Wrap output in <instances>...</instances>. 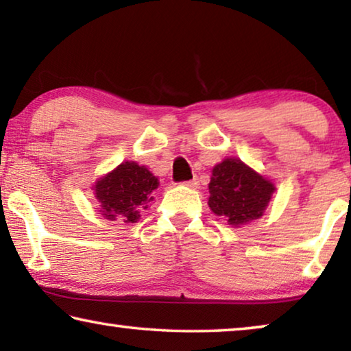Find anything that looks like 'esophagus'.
Listing matches in <instances>:
<instances>
[{
    "mask_svg": "<svg viewBox=\"0 0 351 351\" xmlns=\"http://www.w3.org/2000/svg\"><path fill=\"white\" fill-rule=\"evenodd\" d=\"M187 186L192 187V189H198V186H200V181H198V178H193L192 181H187Z\"/></svg>",
    "mask_w": 351,
    "mask_h": 351,
    "instance_id": "34e87169",
    "label": "esophagus"
}]
</instances>
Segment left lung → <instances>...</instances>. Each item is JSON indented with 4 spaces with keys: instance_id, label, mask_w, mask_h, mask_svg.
Listing matches in <instances>:
<instances>
[{
    "instance_id": "obj_1",
    "label": "left lung",
    "mask_w": 351,
    "mask_h": 351,
    "mask_svg": "<svg viewBox=\"0 0 351 351\" xmlns=\"http://www.w3.org/2000/svg\"><path fill=\"white\" fill-rule=\"evenodd\" d=\"M208 187L209 209L216 216L226 217L233 227H243L263 217L276 192L269 178L238 158H227L214 165Z\"/></svg>"
}]
</instances>
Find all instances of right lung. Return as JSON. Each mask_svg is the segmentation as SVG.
Listing matches in <instances>:
<instances>
[{"instance_id": "add662e5", "label": "right lung", "mask_w": 351, "mask_h": 351, "mask_svg": "<svg viewBox=\"0 0 351 351\" xmlns=\"http://www.w3.org/2000/svg\"><path fill=\"white\" fill-rule=\"evenodd\" d=\"M158 187V176L151 173L148 167L124 160L94 182L93 193L102 217L108 221L119 217L125 223H135L140 213L154 202L153 192Z\"/></svg>"}]
</instances>
